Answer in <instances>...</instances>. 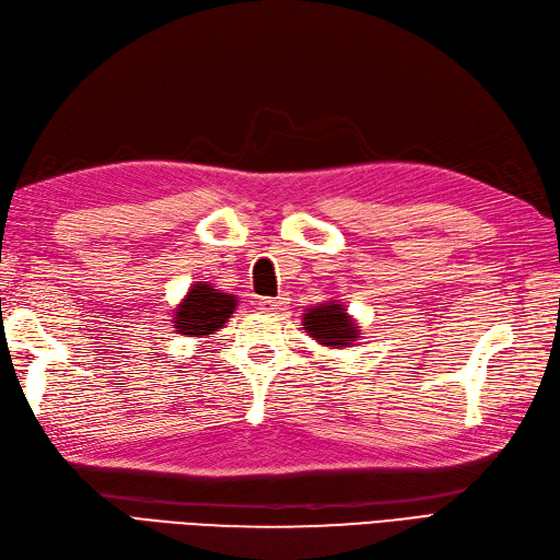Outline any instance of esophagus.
<instances>
[{"mask_svg": "<svg viewBox=\"0 0 560 560\" xmlns=\"http://www.w3.org/2000/svg\"><path fill=\"white\" fill-rule=\"evenodd\" d=\"M284 306H288V296H276V300L264 296V300H258V308L264 314H278V312H282Z\"/></svg>", "mask_w": 560, "mask_h": 560, "instance_id": "1", "label": "esophagus"}]
</instances>
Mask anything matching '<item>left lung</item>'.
<instances>
[{"label": "left lung", "instance_id": "left-lung-1", "mask_svg": "<svg viewBox=\"0 0 560 560\" xmlns=\"http://www.w3.org/2000/svg\"><path fill=\"white\" fill-rule=\"evenodd\" d=\"M302 326L318 345L332 347V350H338V347H350L362 338L359 326L352 320V316L347 314L342 302L312 306L304 314Z\"/></svg>", "mask_w": 560, "mask_h": 560}]
</instances>
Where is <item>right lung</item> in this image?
<instances>
[{
  "label": "right lung",
  "instance_id": "obj_1",
  "mask_svg": "<svg viewBox=\"0 0 560 560\" xmlns=\"http://www.w3.org/2000/svg\"><path fill=\"white\" fill-rule=\"evenodd\" d=\"M237 308V296L215 290L208 282H196L177 304L172 323L186 338H213Z\"/></svg>",
  "mask_w": 560,
  "mask_h": 560
}]
</instances>
